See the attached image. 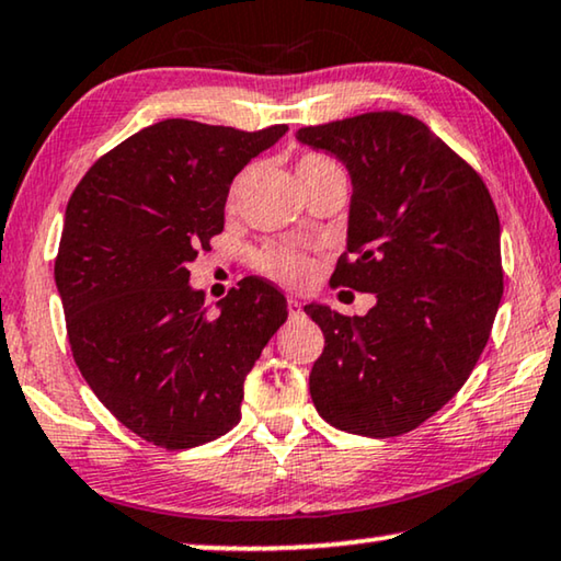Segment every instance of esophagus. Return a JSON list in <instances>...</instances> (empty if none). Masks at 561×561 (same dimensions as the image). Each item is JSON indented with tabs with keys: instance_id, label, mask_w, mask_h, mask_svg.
Returning <instances> with one entry per match:
<instances>
[{
	"instance_id": "esophagus-1",
	"label": "esophagus",
	"mask_w": 561,
	"mask_h": 561,
	"mask_svg": "<svg viewBox=\"0 0 561 561\" xmlns=\"http://www.w3.org/2000/svg\"><path fill=\"white\" fill-rule=\"evenodd\" d=\"M289 317H299L302 314V302H299V299H295V297H289Z\"/></svg>"
}]
</instances>
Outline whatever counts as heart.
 I'll list each match as a JSON object with an SVG mask.
<instances>
[{
  "label": "heart",
  "instance_id": "1",
  "mask_svg": "<svg viewBox=\"0 0 561 561\" xmlns=\"http://www.w3.org/2000/svg\"><path fill=\"white\" fill-rule=\"evenodd\" d=\"M324 165H337V163L322 153H305L297 163V175L324 169ZM233 194H237V188H233ZM256 262H259V270L282 284H302L307 282L309 272H312V262H309V256L289 244L264 247L262 252H259Z\"/></svg>",
  "mask_w": 561,
  "mask_h": 561
}]
</instances>
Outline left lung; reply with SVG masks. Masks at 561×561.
Returning <instances> with one entry per match:
<instances>
[{
  "label": "left lung",
  "mask_w": 561,
  "mask_h": 561,
  "mask_svg": "<svg viewBox=\"0 0 561 561\" xmlns=\"http://www.w3.org/2000/svg\"><path fill=\"white\" fill-rule=\"evenodd\" d=\"M297 138L353 179L347 252L330 284L378 297L365 317L305 307L324 334L309 392L334 428L400 436L461 390L489 342L504 295L494 198L413 115L363 113Z\"/></svg>",
  "instance_id": "left-lung-1"
}]
</instances>
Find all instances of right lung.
I'll return each mask as SVG.
<instances>
[{"label": "right lung", "mask_w": 561, "mask_h": 561, "mask_svg": "<svg viewBox=\"0 0 561 561\" xmlns=\"http://www.w3.org/2000/svg\"><path fill=\"white\" fill-rule=\"evenodd\" d=\"M284 133L161 121L100 156L67 201L55 282L72 357L153 446L229 433L249 370L287 322V299L262 277L231 287L216 317L188 287V262L224 231L233 175Z\"/></svg>", "instance_id": "right-lung-1"}]
</instances>
